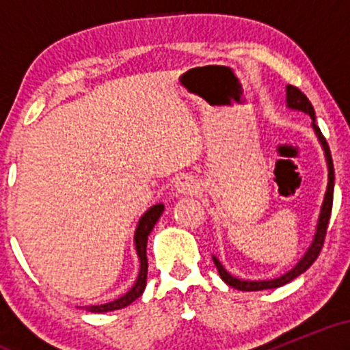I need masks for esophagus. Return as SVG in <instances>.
I'll use <instances>...</instances> for the list:
<instances>
[{
	"label": "esophagus",
	"instance_id": "esophagus-1",
	"mask_svg": "<svg viewBox=\"0 0 350 350\" xmlns=\"http://www.w3.org/2000/svg\"><path fill=\"white\" fill-rule=\"evenodd\" d=\"M174 187H176V192H178V194L192 196L199 191V183L192 178V176L183 174L180 178H178V180H176Z\"/></svg>",
	"mask_w": 350,
	"mask_h": 350
}]
</instances>
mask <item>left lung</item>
I'll list each match as a JSON object with an SVG mask.
<instances>
[{
	"label": "left lung",
	"instance_id": "left-lung-1",
	"mask_svg": "<svg viewBox=\"0 0 350 350\" xmlns=\"http://www.w3.org/2000/svg\"><path fill=\"white\" fill-rule=\"evenodd\" d=\"M286 107L291 108V110H298L303 111L311 116L312 120V130L319 139V143L323 144V150H324V156H326V161H327V189H326V196H324L323 200V206H321V214L319 219H317V226H316V232H314V239H312L311 245L308 247L306 253H304L303 258L299 260L295 267L291 268L290 271L281 275L280 278L275 280H260V281H247V280H240L232 276L226 268L222 267V263L219 262L217 256H212L214 260L217 271H219L220 278H222L228 286L235 288V290L240 291H262V290H273V288H280L283 284L290 283L291 280L298 278L301 273H304L311 267L312 263L316 262V258L319 256L321 250H323V245H324V239H326V232H327V224L329 219H331V211H332V198H334V164H332V156H331V150H329V144L324 138L323 133H321L319 126L316 124V115H314V108H312L311 102H309L306 95L299 90L298 87H293L288 85L286 87Z\"/></svg>",
	"mask_w": 350,
	"mask_h": 350
}]
</instances>
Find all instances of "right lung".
<instances>
[{
  "label": "right lung",
  "mask_w": 350,
  "mask_h": 350,
  "mask_svg": "<svg viewBox=\"0 0 350 350\" xmlns=\"http://www.w3.org/2000/svg\"><path fill=\"white\" fill-rule=\"evenodd\" d=\"M164 211L163 204H156L151 208H148L144 212L142 219H139L138 227L135 232V248L138 253L139 258V273L138 278H136L135 284L131 286V290L126 295L120 296L118 299L110 301L105 304H95V306H85L87 311L90 312H108V311H116V309H122L128 304L133 303L135 299H138L143 295L144 288H146V276H148V256H146V243H148V235L151 234L152 227L158 222V219L161 217Z\"/></svg>",
  "instance_id": "1"
}]
</instances>
